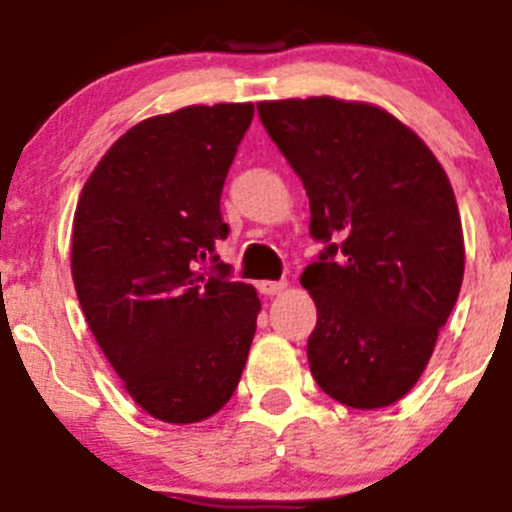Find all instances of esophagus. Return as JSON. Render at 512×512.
I'll return each instance as SVG.
<instances>
[{"instance_id": "1", "label": "esophagus", "mask_w": 512, "mask_h": 512, "mask_svg": "<svg viewBox=\"0 0 512 512\" xmlns=\"http://www.w3.org/2000/svg\"><path fill=\"white\" fill-rule=\"evenodd\" d=\"M257 289H260L262 294H267V297H272V294L285 292V289H287V280H280V282L265 280V282H260V285H257Z\"/></svg>"}]
</instances>
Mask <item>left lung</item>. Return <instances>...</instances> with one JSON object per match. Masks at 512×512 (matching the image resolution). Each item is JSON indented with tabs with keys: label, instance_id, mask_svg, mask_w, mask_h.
I'll use <instances>...</instances> for the list:
<instances>
[{
	"label": "left lung",
	"instance_id": "left-lung-1",
	"mask_svg": "<svg viewBox=\"0 0 512 512\" xmlns=\"http://www.w3.org/2000/svg\"><path fill=\"white\" fill-rule=\"evenodd\" d=\"M272 141L302 178L304 267L317 304L307 359L324 394L352 409L404 399L426 369L463 282L466 247L446 170L384 108L334 96L260 101Z\"/></svg>",
	"mask_w": 512,
	"mask_h": 512
}]
</instances>
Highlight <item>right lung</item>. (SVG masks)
<instances>
[{"label": "right lung", "mask_w": 512, "mask_h": 512, "mask_svg": "<svg viewBox=\"0 0 512 512\" xmlns=\"http://www.w3.org/2000/svg\"><path fill=\"white\" fill-rule=\"evenodd\" d=\"M252 103L185 106L128 128L86 180L71 277L98 347L146 414L198 423L235 394L255 287L202 267L230 227L220 195Z\"/></svg>", "instance_id": "right-lung-1"}]
</instances>
